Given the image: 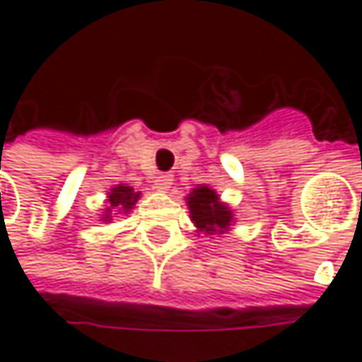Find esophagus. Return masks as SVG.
Here are the masks:
<instances>
[{
  "label": "esophagus",
  "mask_w": 362,
  "mask_h": 362,
  "mask_svg": "<svg viewBox=\"0 0 362 362\" xmlns=\"http://www.w3.org/2000/svg\"><path fill=\"white\" fill-rule=\"evenodd\" d=\"M172 184H174V178H172L170 174H161V176H157V178H155V190H159V192H168V190L172 188Z\"/></svg>",
  "instance_id": "obj_1"
}]
</instances>
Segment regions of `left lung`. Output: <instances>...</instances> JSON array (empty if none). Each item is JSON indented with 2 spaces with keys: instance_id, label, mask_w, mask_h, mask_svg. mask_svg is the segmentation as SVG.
I'll use <instances>...</instances> for the list:
<instances>
[{
  "instance_id": "obj_1",
  "label": "left lung",
  "mask_w": 362,
  "mask_h": 362,
  "mask_svg": "<svg viewBox=\"0 0 362 362\" xmlns=\"http://www.w3.org/2000/svg\"><path fill=\"white\" fill-rule=\"evenodd\" d=\"M186 207L197 228L194 233L199 235H207V237L226 235L235 222V214L230 205L224 203L220 194L207 184H199L186 194Z\"/></svg>"
}]
</instances>
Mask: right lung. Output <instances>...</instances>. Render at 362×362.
Returning a JSON list of instances; mask_svg holds the SVG:
<instances>
[{
  "label": "right lung",
  "instance_id": "1",
  "mask_svg": "<svg viewBox=\"0 0 362 362\" xmlns=\"http://www.w3.org/2000/svg\"><path fill=\"white\" fill-rule=\"evenodd\" d=\"M140 199V190L129 184H115L107 192V205L100 214V222H110L117 214H129Z\"/></svg>",
  "mask_w": 362,
  "mask_h": 362
}]
</instances>
